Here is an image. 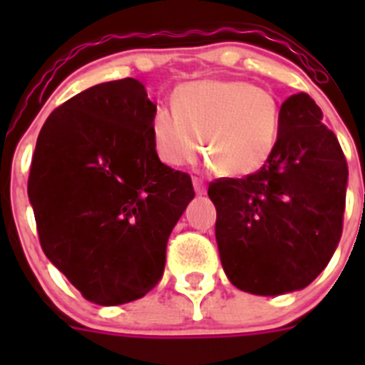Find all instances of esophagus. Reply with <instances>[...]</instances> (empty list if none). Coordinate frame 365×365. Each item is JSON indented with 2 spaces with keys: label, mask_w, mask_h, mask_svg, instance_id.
<instances>
[{
  "label": "esophagus",
  "mask_w": 365,
  "mask_h": 365,
  "mask_svg": "<svg viewBox=\"0 0 365 365\" xmlns=\"http://www.w3.org/2000/svg\"><path fill=\"white\" fill-rule=\"evenodd\" d=\"M192 182H193V188H195V192H197L199 195L206 192V185H205V180H202L201 177H193Z\"/></svg>",
  "instance_id": "1"
}]
</instances>
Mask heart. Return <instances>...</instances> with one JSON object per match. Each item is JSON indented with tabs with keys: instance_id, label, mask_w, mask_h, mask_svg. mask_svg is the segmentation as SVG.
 <instances>
[{
	"instance_id": "b5f03b06",
	"label": "heart",
	"mask_w": 365,
	"mask_h": 365,
	"mask_svg": "<svg viewBox=\"0 0 365 365\" xmlns=\"http://www.w3.org/2000/svg\"><path fill=\"white\" fill-rule=\"evenodd\" d=\"M173 111L159 108L151 118L155 153L170 166L193 163L202 151L221 175H248L270 159L278 144L282 109L265 87L241 80L182 83Z\"/></svg>"
}]
</instances>
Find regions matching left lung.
<instances>
[{
    "label": "left lung",
    "instance_id": "obj_1",
    "mask_svg": "<svg viewBox=\"0 0 365 365\" xmlns=\"http://www.w3.org/2000/svg\"><path fill=\"white\" fill-rule=\"evenodd\" d=\"M320 120L307 93L289 96L270 159L243 179L208 186L222 269L241 291L278 296L307 287L340 241L347 160Z\"/></svg>",
    "mask_w": 365,
    "mask_h": 365
}]
</instances>
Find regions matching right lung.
Here are the masks:
<instances>
[{
    "label": "right lung",
    "mask_w": 365,
    "mask_h": 365,
    "mask_svg": "<svg viewBox=\"0 0 365 365\" xmlns=\"http://www.w3.org/2000/svg\"><path fill=\"white\" fill-rule=\"evenodd\" d=\"M157 106L135 78L98 83L45 120L29 172L40 245L87 302L120 305L160 282L166 243L195 192L160 163Z\"/></svg>",
    "instance_id": "1"
}]
</instances>
